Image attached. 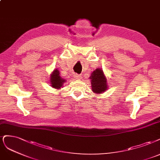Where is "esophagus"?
<instances>
[{"label": "esophagus", "instance_id": "34e87169", "mask_svg": "<svg viewBox=\"0 0 160 160\" xmlns=\"http://www.w3.org/2000/svg\"><path fill=\"white\" fill-rule=\"evenodd\" d=\"M74 77L76 79H81V76L78 74H75Z\"/></svg>", "mask_w": 160, "mask_h": 160}]
</instances>
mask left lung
Segmentation results:
<instances>
[{
    "label": "left lung",
    "mask_w": 160,
    "mask_h": 160,
    "mask_svg": "<svg viewBox=\"0 0 160 160\" xmlns=\"http://www.w3.org/2000/svg\"><path fill=\"white\" fill-rule=\"evenodd\" d=\"M89 78L91 82V89L95 93L101 94L108 89L107 79L101 69H96L92 72Z\"/></svg>",
    "instance_id": "1"
}]
</instances>
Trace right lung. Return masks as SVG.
<instances>
[{"label": "right lung", "instance_id": "obj_1", "mask_svg": "<svg viewBox=\"0 0 160 160\" xmlns=\"http://www.w3.org/2000/svg\"><path fill=\"white\" fill-rule=\"evenodd\" d=\"M50 84L51 87L54 89H59L63 87L64 82L65 80L63 79L61 76L59 75V71L57 69H54L52 74L50 75Z\"/></svg>", "mask_w": 160, "mask_h": 160}]
</instances>
